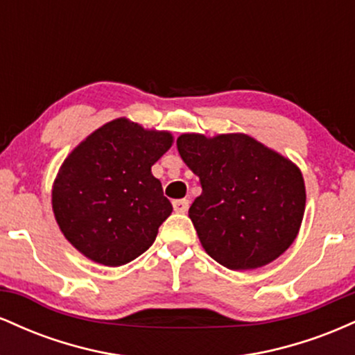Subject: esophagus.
<instances>
[{
    "instance_id": "34e87169",
    "label": "esophagus",
    "mask_w": 355,
    "mask_h": 355,
    "mask_svg": "<svg viewBox=\"0 0 355 355\" xmlns=\"http://www.w3.org/2000/svg\"><path fill=\"white\" fill-rule=\"evenodd\" d=\"M189 200L187 198H178V200H173V209L177 214H185L189 210Z\"/></svg>"
}]
</instances>
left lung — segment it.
I'll return each instance as SVG.
<instances>
[{
	"label": "left lung",
	"instance_id": "8db88e82",
	"mask_svg": "<svg viewBox=\"0 0 355 355\" xmlns=\"http://www.w3.org/2000/svg\"><path fill=\"white\" fill-rule=\"evenodd\" d=\"M177 148L198 175L202 195L189 210L202 247L220 266L250 270L292 245L305 210L300 170L243 133H183Z\"/></svg>",
	"mask_w": 355,
	"mask_h": 355
}]
</instances>
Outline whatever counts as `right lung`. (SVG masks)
Returning a JSON list of instances; mask_svg holds the SVG:
<instances>
[{
	"mask_svg": "<svg viewBox=\"0 0 355 355\" xmlns=\"http://www.w3.org/2000/svg\"><path fill=\"white\" fill-rule=\"evenodd\" d=\"M168 132L116 118L85 138L61 165L51 203L61 232L96 263L125 266L148 250L173 207L152 166Z\"/></svg>",
	"mask_w": 355,
	"mask_h": 355,
	"instance_id": "right-lung-1",
	"label": "right lung"
}]
</instances>
